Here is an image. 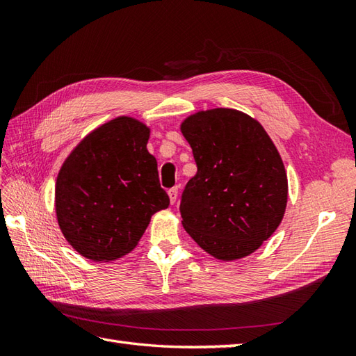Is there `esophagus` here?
<instances>
[{
	"label": "esophagus",
	"mask_w": 356,
	"mask_h": 356,
	"mask_svg": "<svg viewBox=\"0 0 356 356\" xmlns=\"http://www.w3.org/2000/svg\"><path fill=\"white\" fill-rule=\"evenodd\" d=\"M177 194H179V188H177V186L171 188V190L168 191V195H170V202H171V203L176 202V199H177Z\"/></svg>",
	"instance_id": "obj_1"
}]
</instances>
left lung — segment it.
<instances>
[{
    "instance_id": "8db88e82",
    "label": "left lung",
    "mask_w": 356,
    "mask_h": 356,
    "mask_svg": "<svg viewBox=\"0 0 356 356\" xmlns=\"http://www.w3.org/2000/svg\"><path fill=\"white\" fill-rule=\"evenodd\" d=\"M180 130L197 165L180 197L184 228L218 260L252 254L286 209L287 177L275 145L255 119L231 108L195 113Z\"/></svg>"
}]
</instances>
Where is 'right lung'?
I'll list each match as a JSON object with an SVG mask.
<instances>
[{
    "label": "right lung",
    "instance_id": "1",
    "mask_svg": "<svg viewBox=\"0 0 356 356\" xmlns=\"http://www.w3.org/2000/svg\"><path fill=\"white\" fill-rule=\"evenodd\" d=\"M148 138L139 120L116 118L82 139L61 166L55 190L59 228L90 260L130 252L151 216L170 205Z\"/></svg>",
    "mask_w": 356,
    "mask_h": 356
}]
</instances>
